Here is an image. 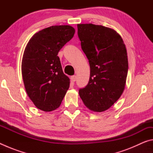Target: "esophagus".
Wrapping results in <instances>:
<instances>
[{"label": "esophagus", "mask_w": 153, "mask_h": 153, "mask_svg": "<svg viewBox=\"0 0 153 153\" xmlns=\"http://www.w3.org/2000/svg\"><path fill=\"white\" fill-rule=\"evenodd\" d=\"M76 79H77V77L76 76H73L71 77V80L72 82H76Z\"/></svg>", "instance_id": "1"}]
</instances>
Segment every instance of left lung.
<instances>
[{"mask_svg": "<svg viewBox=\"0 0 153 153\" xmlns=\"http://www.w3.org/2000/svg\"><path fill=\"white\" fill-rule=\"evenodd\" d=\"M77 35L90 67L89 82L79 90V97L89 109L105 111L125 88L128 71L126 46L117 32L102 25L78 24Z\"/></svg>", "mask_w": 153, "mask_h": 153, "instance_id": "1", "label": "left lung"}]
</instances>
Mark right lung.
I'll use <instances>...</instances> for the list:
<instances>
[{
    "mask_svg": "<svg viewBox=\"0 0 153 153\" xmlns=\"http://www.w3.org/2000/svg\"><path fill=\"white\" fill-rule=\"evenodd\" d=\"M74 33L70 25L51 26L35 33L25 47L22 65L25 88L40 110L57 108L69 89V79L57 55Z\"/></svg>",
    "mask_w": 153,
    "mask_h": 153,
    "instance_id": "add662e5",
    "label": "right lung"
}]
</instances>
